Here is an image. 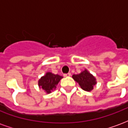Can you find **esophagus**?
<instances>
[{"label":"esophagus","mask_w":128,"mask_h":128,"mask_svg":"<svg viewBox=\"0 0 128 128\" xmlns=\"http://www.w3.org/2000/svg\"><path fill=\"white\" fill-rule=\"evenodd\" d=\"M70 75H71V74H70V72H68V73H66V74H64V77L66 78V77H70Z\"/></svg>","instance_id":"1"}]
</instances>
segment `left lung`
<instances>
[{"label": "left lung", "mask_w": 128, "mask_h": 128, "mask_svg": "<svg viewBox=\"0 0 128 128\" xmlns=\"http://www.w3.org/2000/svg\"><path fill=\"white\" fill-rule=\"evenodd\" d=\"M72 78L85 91L90 92L96 84L95 77L92 75L87 69H84V70L82 71L80 74L73 75Z\"/></svg>", "instance_id": "left-lung-1"}]
</instances>
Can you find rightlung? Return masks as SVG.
<instances>
[{"instance_id":"add662e5","label":"right lung","mask_w":128,"mask_h":128,"mask_svg":"<svg viewBox=\"0 0 128 128\" xmlns=\"http://www.w3.org/2000/svg\"><path fill=\"white\" fill-rule=\"evenodd\" d=\"M62 78V76L58 74L56 75L50 72H46V74L38 80V86L40 88L43 89L46 94H49L56 88L59 82Z\"/></svg>"}]
</instances>
